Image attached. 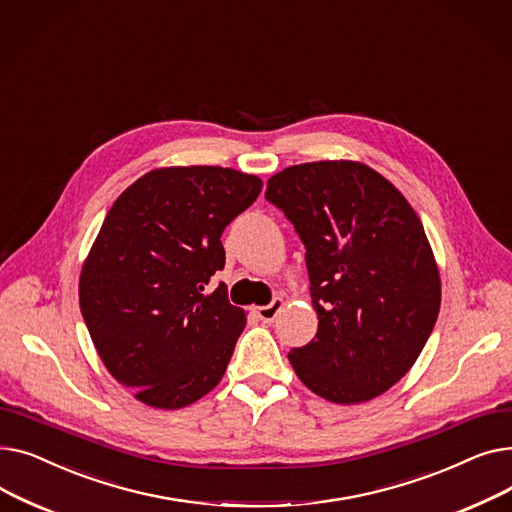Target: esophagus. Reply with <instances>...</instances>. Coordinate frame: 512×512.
Here are the masks:
<instances>
[{
    "label": "esophagus",
    "mask_w": 512,
    "mask_h": 512,
    "mask_svg": "<svg viewBox=\"0 0 512 512\" xmlns=\"http://www.w3.org/2000/svg\"><path fill=\"white\" fill-rule=\"evenodd\" d=\"M284 307V301L280 297H276L270 305H263V307H257V317L263 321V324H272V321L278 317V313L282 311Z\"/></svg>",
    "instance_id": "esophagus-1"
}]
</instances>
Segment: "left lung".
Segmentation results:
<instances>
[{"label": "left lung", "mask_w": 512, "mask_h": 512, "mask_svg": "<svg viewBox=\"0 0 512 512\" xmlns=\"http://www.w3.org/2000/svg\"><path fill=\"white\" fill-rule=\"evenodd\" d=\"M305 245L317 334L288 359L301 382L338 405L392 388L432 334L440 274L409 201L359 161H313L267 180Z\"/></svg>", "instance_id": "left-lung-1"}]
</instances>
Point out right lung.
I'll return each instance as SVG.
<instances>
[{"instance_id":"add662e5","label":"right lung","mask_w":512,"mask_h":512,"mask_svg":"<svg viewBox=\"0 0 512 512\" xmlns=\"http://www.w3.org/2000/svg\"><path fill=\"white\" fill-rule=\"evenodd\" d=\"M261 180L218 166L161 168L116 199L80 272V311L114 378L155 409L220 384L247 317L228 290L222 232Z\"/></svg>"}]
</instances>
